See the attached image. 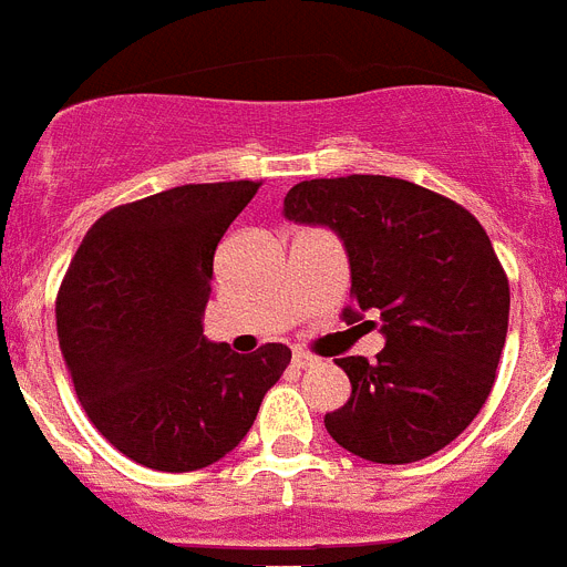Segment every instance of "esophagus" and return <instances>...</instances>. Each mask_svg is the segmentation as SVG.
<instances>
[{
	"label": "esophagus",
	"instance_id": "34e87169",
	"mask_svg": "<svg viewBox=\"0 0 567 567\" xmlns=\"http://www.w3.org/2000/svg\"><path fill=\"white\" fill-rule=\"evenodd\" d=\"M317 363V357L313 354H306V351H293V365L297 369H308V365Z\"/></svg>",
	"mask_w": 567,
	"mask_h": 567
}]
</instances>
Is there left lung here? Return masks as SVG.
Returning <instances> with one entry per match:
<instances>
[{
    "label": "left lung",
    "instance_id": "left-lung-1",
    "mask_svg": "<svg viewBox=\"0 0 567 567\" xmlns=\"http://www.w3.org/2000/svg\"><path fill=\"white\" fill-rule=\"evenodd\" d=\"M285 218L328 227L346 247L351 306L386 346L374 363L340 357L351 398L326 430L374 464H412L444 450L482 412L507 337L511 285L489 236L461 204L386 175L302 181ZM360 328V327H354Z\"/></svg>",
    "mask_w": 567,
    "mask_h": 567
}]
</instances>
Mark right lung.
<instances>
[{"label":"right lung","mask_w":567,"mask_h":567,"mask_svg":"<svg viewBox=\"0 0 567 567\" xmlns=\"http://www.w3.org/2000/svg\"><path fill=\"white\" fill-rule=\"evenodd\" d=\"M259 184H184L114 207L85 233L56 297V334L97 432L161 473L216 464L291 363L204 337L213 256Z\"/></svg>","instance_id":"1"}]
</instances>
